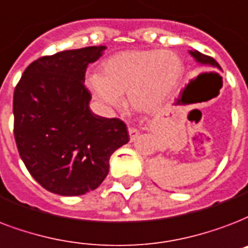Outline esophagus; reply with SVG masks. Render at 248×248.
<instances>
[{"instance_id":"obj_1","label":"esophagus","mask_w":248,"mask_h":248,"mask_svg":"<svg viewBox=\"0 0 248 248\" xmlns=\"http://www.w3.org/2000/svg\"><path fill=\"white\" fill-rule=\"evenodd\" d=\"M128 135H130V140H135L139 137V130L131 126V127H128Z\"/></svg>"}]
</instances>
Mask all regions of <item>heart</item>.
Instances as JSON below:
<instances>
[{"label":"heart","instance_id":"1","mask_svg":"<svg viewBox=\"0 0 248 248\" xmlns=\"http://www.w3.org/2000/svg\"><path fill=\"white\" fill-rule=\"evenodd\" d=\"M183 74V63L170 50H126L109 57L101 75L90 77V87L100 103L118 108L124 94L138 110L161 105L174 91Z\"/></svg>","mask_w":248,"mask_h":248}]
</instances>
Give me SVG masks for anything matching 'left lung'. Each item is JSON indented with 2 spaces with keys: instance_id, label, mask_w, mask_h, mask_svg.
Returning a JSON list of instances; mask_svg holds the SVG:
<instances>
[{
  "instance_id": "8db88e82",
  "label": "left lung",
  "mask_w": 248,
  "mask_h": 248,
  "mask_svg": "<svg viewBox=\"0 0 248 248\" xmlns=\"http://www.w3.org/2000/svg\"><path fill=\"white\" fill-rule=\"evenodd\" d=\"M190 54H191V56L195 58L196 61L199 62V63H203V65L215 66V67H218V69H221L220 65H218V63H217V62L213 60L212 57L205 56V54L198 52V50H194V52H191V50H190Z\"/></svg>"
}]
</instances>
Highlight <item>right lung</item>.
<instances>
[{"mask_svg":"<svg viewBox=\"0 0 248 248\" xmlns=\"http://www.w3.org/2000/svg\"><path fill=\"white\" fill-rule=\"evenodd\" d=\"M105 46L40 57L24 70L14 91V137L30 174L63 196L90 192L109 173L113 152L128 141L127 126L90 110L84 86L88 63Z\"/></svg>","mask_w":248,"mask_h":248,"instance_id":"1","label":"right lung"}]
</instances>
